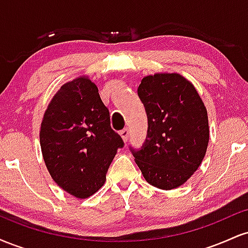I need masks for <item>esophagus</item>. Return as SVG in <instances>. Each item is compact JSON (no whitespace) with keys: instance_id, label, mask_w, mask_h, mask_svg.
<instances>
[{"instance_id":"1","label":"esophagus","mask_w":248,"mask_h":248,"mask_svg":"<svg viewBox=\"0 0 248 248\" xmlns=\"http://www.w3.org/2000/svg\"><path fill=\"white\" fill-rule=\"evenodd\" d=\"M120 135H121V138H122V140H124V142H127L128 138H129V130H128V128H124V129H122L120 132Z\"/></svg>"}]
</instances>
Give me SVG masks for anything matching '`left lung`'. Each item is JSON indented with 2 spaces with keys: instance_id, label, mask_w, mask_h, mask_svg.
<instances>
[{
  "instance_id": "left-lung-1",
  "label": "left lung",
  "mask_w": 248,
  "mask_h": 248,
  "mask_svg": "<svg viewBox=\"0 0 248 248\" xmlns=\"http://www.w3.org/2000/svg\"><path fill=\"white\" fill-rule=\"evenodd\" d=\"M148 115V138L134 152L150 186L172 190L183 186L205 156L210 130L207 110L193 84L179 73L146 76L138 88Z\"/></svg>"
}]
</instances>
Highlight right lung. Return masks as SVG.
I'll return each instance as SVG.
<instances>
[{
  "label": "right lung",
  "mask_w": 248,
  "mask_h": 248,
  "mask_svg": "<svg viewBox=\"0 0 248 248\" xmlns=\"http://www.w3.org/2000/svg\"><path fill=\"white\" fill-rule=\"evenodd\" d=\"M43 160L59 187L85 199L106 182V173L124 141L110 128L109 112L88 76L57 91L39 130Z\"/></svg>",
  "instance_id": "obj_1"
}]
</instances>
